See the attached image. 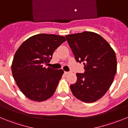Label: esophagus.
<instances>
[{"mask_svg": "<svg viewBox=\"0 0 128 128\" xmlns=\"http://www.w3.org/2000/svg\"><path fill=\"white\" fill-rule=\"evenodd\" d=\"M64 73H65L66 74H68L70 73V72H69V71H65V72H64Z\"/></svg>", "mask_w": 128, "mask_h": 128, "instance_id": "34e87169", "label": "esophagus"}]
</instances>
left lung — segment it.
<instances>
[{
    "label": "left lung",
    "instance_id": "1",
    "mask_svg": "<svg viewBox=\"0 0 128 128\" xmlns=\"http://www.w3.org/2000/svg\"><path fill=\"white\" fill-rule=\"evenodd\" d=\"M78 62H83L84 73H77L75 84H71L74 96L91 103L103 96L112 83L117 71L115 52L101 36L84 32L66 36Z\"/></svg>",
    "mask_w": 128,
    "mask_h": 128
}]
</instances>
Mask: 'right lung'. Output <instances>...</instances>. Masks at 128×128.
<instances>
[{"label":"right lung","instance_id":"right-lung-1","mask_svg":"<svg viewBox=\"0 0 128 128\" xmlns=\"http://www.w3.org/2000/svg\"><path fill=\"white\" fill-rule=\"evenodd\" d=\"M65 37L38 34L24 42L14 56L12 72L22 94L33 101L42 102L54 94L64 71L46 68L54 52L66 41Z\"/></svg>","mask_w":128,"mask_h":128}]
</instances>
